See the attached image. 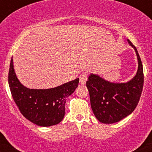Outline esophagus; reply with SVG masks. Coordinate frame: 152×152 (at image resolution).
Segmentation results:
<instances>
[{
  "instance_id": "esophagus-1",
  "label": "esophagus",
  "mask_w": 152,
  "mask_h": 152,
  "mask_svg": "<svg viewBox=\"0 0 152 152\" xmlns=\"http://www.w3.org/2000/svg\"><path fill=\"white\" fill-rule=\"evenodd\" d=\"M87 77H88V74L86 73H83L82 74L80 75L79 76L80 84L82 85H84L86 84V81H87Z\"/></svg>"
}]
</instances>
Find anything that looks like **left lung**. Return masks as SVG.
<instances>
[{
  "label": "left lung",
  "instance_id": "8db88e82",
  "mask_svg": "<svg viewBox=\"0 0 152 152\" xmlns=\"http://www.w3.org/2000/svg\"><path fill=\"white\" fill-rule=\"evenodd\" d=\"M138 60V70L134 77L126 83H114L99 75L90 73L86 81L91 109L96 119L105 124L119 122L133 113L141 97L144 86V71L137 49L129 39Z\"/></svg>",
  "mask_w": 152,
  "mask_h": 152
}]
</instances>
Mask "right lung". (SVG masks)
Listing matches in <instances>:
<instances>
[{
  "instance_id": "right-lung-1",
  "label": "right lung",
  "mask_w": 152,
  "mask_h": 152,
  "mask_svg": "<svg viewBox=\"0 0 152 152\" xmlns=\"http://www.w3.org/2000/svg\"><path fill=\"white\" fill-rule=\"evenodd\" d=\"M79 82L78 78L55 88L29 89L18 79L11 58L8 84L13 99L21 114L37 126L49 127L62 121L66 98L73 94Z\"/></svg>"
}]
</instances>
